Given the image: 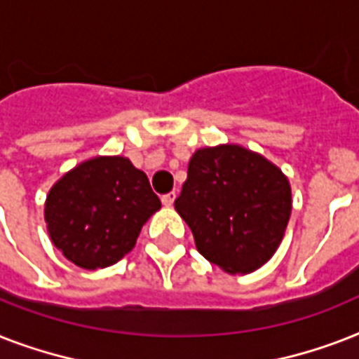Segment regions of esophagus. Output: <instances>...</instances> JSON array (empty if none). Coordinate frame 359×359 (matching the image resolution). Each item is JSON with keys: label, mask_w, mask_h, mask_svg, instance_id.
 Returning a JSON list of instances; mask_svg holds the SVG:
<instances>
[{"label": "esophagus", "mask_w": 359, "mask_h": 359, "mask_svg": "<svg viewBox=\"0 0 359 359\" xmlns=\"http://www.w3.org/2000/svg\"><path fill=\"white\" fill-rule=\"evenodd\" d=\"M175 197H177V194H175V191H169V194L162 196V203L165 205V207H171V205L175 203Z\"/></svg>", "instance_id": "34e87169"}]
</instances>
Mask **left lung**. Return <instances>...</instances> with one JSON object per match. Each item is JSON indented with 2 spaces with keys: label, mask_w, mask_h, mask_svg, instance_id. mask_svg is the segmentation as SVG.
<instances>
[{
  "label": "left lung",
  "mask_w": 359,
  "mask_h": 359,
  "mask_svg": "<svg viewBox=\"0 0 359 359\" xmlns=\"http://www.w3.org/2000/svg\"><path fill=\"white\" fill-rule=\"evenodd\" d=\"M290 208V184L281 169L231 143L194 152L175 199L197 251L227 273H250L272 259Z\"/></svg>",
  "instance_id": "8db88e82"
}]
</instances>
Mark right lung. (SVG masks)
<instances>
[{
  "mask_svg": "<svg viewBox=\"0 0 359 359\" xmlns=\"http://www.w3.org/2000/svg\"><path fill=\"white\" fill-rule=\"evenodd\" d=\"M160 199L147 175L124 156H97L81 162L48 191L44 205L48 235L76 266L106 268L135 245Z\"/></svg>",
  "mask_w": 359,
  "mask_h": 359,
  "instance_id": "right-lung-1",
  "label": "right lung"
}]
</instances>
